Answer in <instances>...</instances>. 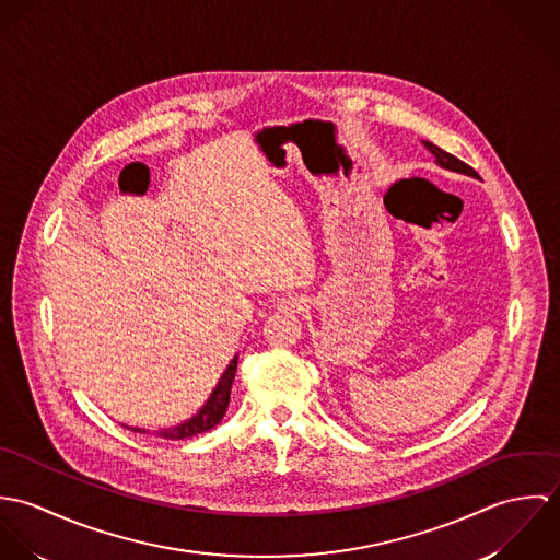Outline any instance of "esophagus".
Masks as SVG:
<instances>
[{
	"instance_id": "34e87169",
	"label": "esophagus",
	"mask_w": 560,
	"mask_h": 560,
	"mask_svg": "<svg viewBox=\"0 0 560 560\" xmlns=\"http://www.w3.org/2000/svg\"><path fill=\"white\" fill-rule=\"evenodd\" d=\"M302 306H304V298L293 295V293H287V295H282V298L278 300V308H280L282 313H293V311H300Z\"/></svg>"
}]
</instances>
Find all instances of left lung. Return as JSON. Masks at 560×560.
<instances>
[{"label":"left lung","mask_w":560,"mask_h":560,"mask_svg":"<svg viewBox=\"0 0 560 560\" xmlns=\"http://www.w3.org/2000/svg\"><path fill=\"white\" fill-rule=\"evenodd\" d=\"M422 144H424V149H427L431 155H435V163H438V165H442V167H446V170H453V172H462V174H468V176H477V178H479L477 170H472L466 161L457 160L455 155L442 151V149L435 147L433 142H422Z\"/></svg>","instance_id":"obj_1"}]
</instances>
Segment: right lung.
Returning <instances> with one entry per match:
<instances>
[{
	"instance_id": "add662e5",
	"label": "right lung",
	"mask_w": 560,
	"mask_h": 560,
	"mask_svg": "<svg viewBox=\"0 0 560 560\" xmlns=\"http://www.w3.org/2000/svg\"><path fill=\"white\" fill-rule=\"evenodd\" d=\"M237 360H240V353L231 360V364L226 366L224 375L220 377L218 386L213 388L209 400L200 407V411L196 416H191L189 420L176 424V427H170V429H160L158 435L163 440H185V438H194L198 433H205L209 429H213L226 413L229 409V402H231V388H233V382H235V373H237ZM138 433H147L144 429H133Z\"/></svg>"
}]
</instances>
